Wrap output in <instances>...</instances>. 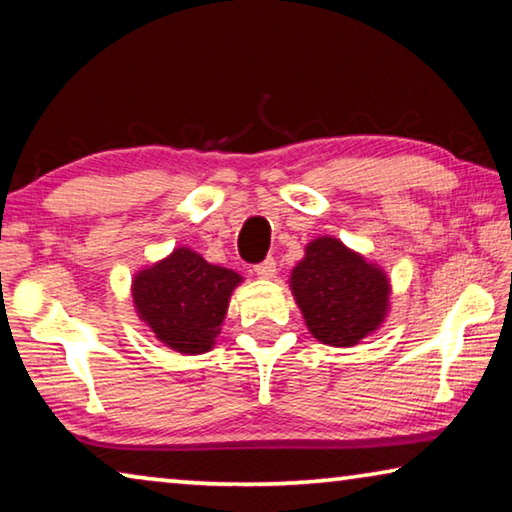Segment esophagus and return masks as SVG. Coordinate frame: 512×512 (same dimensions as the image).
Instances as JSON below:
<instances>
[{"mask_svg": "<svg viewBox=\"0 0 512 512\" xmlns=\"http://www.w3.org/2000/svg\"><path fill=\"white\" fill-rule=\"evenodd\" d=\"M275 273H278V269H275V259L273 257L264 259L262 264L255 266V275H257V278H262V280H271Z\"/></svg>", "mask_w": 512, "mask_h": 512, "instance_id": "1", "label": "esophagus"}]
</instances>
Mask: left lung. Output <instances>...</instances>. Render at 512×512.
<instances>
[{
  "label": "left lung",
  "instance_id": "1",
  "mask_svg": "<svg viewBox=\"0 0 512 512\" xmlns=\"http://www.w3.org/2000/svg\"><path fill=\"white\" fill-rule=\"evenodd\" d=\"M289 289L310 335L337 348L358 346L383 326L392 296L383 266L326 234L307 243Z\"/></svg>",
  "mask_w": 512,
  "mask_h": 512
}]
</instances>
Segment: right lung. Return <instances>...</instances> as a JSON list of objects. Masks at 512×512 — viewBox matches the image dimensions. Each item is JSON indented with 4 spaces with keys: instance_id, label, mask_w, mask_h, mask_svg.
Instances as JSON below:
<instances>
[{
    "instance_id": "right-lung-1",
    "label": "right lung",
    "mask_w": 512,
    "mask_h": 512,
    "mask_svg": "<svg viewBox=\"0 0 512 512\" xmlns=\"http://www.w3.org/2000/svg\"><path fill=\"white\" fill-rule=\"evenodd\" d=\"M241 282L237 271L207 262L189 246H177L134 273V310L170 351L202 355L221 335L232 291Z\"/></svg>"
}]
</instances>
